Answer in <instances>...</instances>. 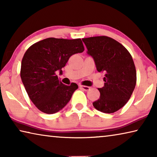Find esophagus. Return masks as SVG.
<instances>
[{
	"mask_svg": "<svg viewBox=\"0 0 157 157\" xmlns=\"http://www.w3.org/2000/svg\"><path fill=\"white\" fill-rule=\"evenodd\" d=\"M79 87H80L82 89H83L84 91H89V90H90V87L87 86H83V85H80Z\"/></svg>",
	"mask_w": 157,
	"mask_h": 157,
	"instance_id": "obj_1",
	"label": "esophagus"
}]
</instances>
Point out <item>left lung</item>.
Listing matches in <instances>:
<instances>
[{
    "label": "left lung",
    "mask_w": 157,
    "mask_h": 157,
    "mask_svg": "<svg viewBox=\"0 0 157 157\" xmlns=\"http://www.w3.org/2000/svg\"><path fill=\"white\" fill-rule=\"evenodd\" d=\"M82 41L97 71L105 73L104 86L98 89L100 98L93 105L101 112H116L128 102L136 86V71L132 55L123 45L109 36L89 37Z\"/></svg>",
    "instance_id": "8db88e82"
}]
</instances>
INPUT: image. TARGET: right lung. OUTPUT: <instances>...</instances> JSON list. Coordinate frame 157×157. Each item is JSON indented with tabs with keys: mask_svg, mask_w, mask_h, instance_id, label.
<instances>
[{
	"mask_svg": "<svg viewBox=\"0 0 157 157\" xmlns=\"http://www.w3.org/2000/svg\"><path fill=\"white\" fill-rule=\"evenodd\" d=\"M81 39L47 38L36 42L26 50L21 68V78L29 98L36 108L52 114L65 107L78 89L59 80L56 72L62 73L71 56L82 52Z\"/></svg>",
	"mask_w": 157,
	"mask_h": 157,
	"instance_id": "add662e5",
	"label": "right lung"
}]
</instances>
